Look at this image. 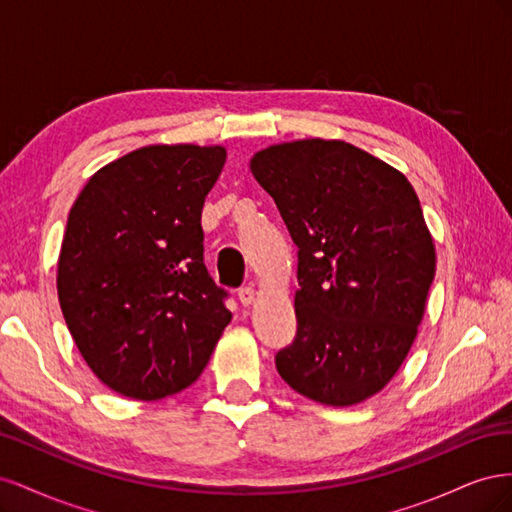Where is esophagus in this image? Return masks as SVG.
<instances>
[{
	"label": "esophagus",
	"mask_w": 512,
	"mask_h": 512,
	"mask_svg": "<svg viewBox=\"0 0 512 512\" xmlns=\"http://www.w3.org/2000/svg\"><path fill=\"white\" fill-rule=\"evenodd\" d=\"M239 301H241V305L243 307H250L252 303H254V288L252 286H243V288H239Z\"/></svg>",
	"instance_id": "34e87169"
}]
</instances>
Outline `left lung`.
Returning a JSON list of instances; mask_svg holds the SVG:
<instances>
[{"mask_svg":"<svg viewBox=\"0 0 512 512\" xmlns=\"http://www.w3.org/2000/svg\"><path fill=\"white\" fill-rule=\"evenodd\" d=\"M250 168L299 247L297 335L275 367L318 404H361L404 363L436 275L418 196L399 170L344 141L273 145Z\"/></svg>","mask_w":512,"mask_h":512,"instance_id":"left-lung-1","label":"left lung"}]
</instances>
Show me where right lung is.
I'll use <instances>...</instances> for the list:
<instances>
[{
	"instance_id": "1",
	"label": "right lung",
	"mask_w": 512,
	"mask_h": 512,
	"mask_svg": "<svg viewBox=\"0 0 512 512\" xmlns=\"http://www.w3.org/2000/svg\"><path fill=\"white\" fill-rule=\"evenodd\" d=\"M224 162L218 145H149L100 168L70 209L59 305L85 363L123 397L188 389L232 318L200 226Z\"/></svg>"
}]
</instances>
